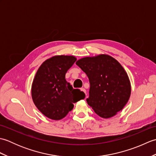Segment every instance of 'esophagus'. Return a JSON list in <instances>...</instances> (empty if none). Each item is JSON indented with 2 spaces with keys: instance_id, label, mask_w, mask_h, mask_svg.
Here are the masks:
<instances>
[{
  "instance_id": "esophagus-1",
  "label": "esophagus",
  "mask_w": 156,
  "mask_h": 156,
  "mask_svg": "<svg viewBox=\"0 0 156 156\" xmlns=\"http://www.w3.org/2000/svg\"><path fill=\"white\" fill-rule=\"evenodd\" d=\"M80 90L81 91H82V92H84V93H85L86 94V90H85V89L84 88H80Z\"/></svg>"
}]
</instances>
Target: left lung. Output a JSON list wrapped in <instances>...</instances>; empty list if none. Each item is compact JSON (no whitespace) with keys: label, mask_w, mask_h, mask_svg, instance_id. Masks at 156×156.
<instances>
[{"label":"left lung","mask_w":156,"mask_h":156,"mask_svg":"<svg viewBox=\"0 0 156 156\" xmlns=\"http://www.w3.org/2000/svg\"><path fill=\"white\" fill-rule=\"evenodd\" d=\"M76 64L86 73L90 87L87 103L99 117H113L124 108L131 95L127 72L111 56L101 54L78 59Z\"/></svg>","instance_id":"left-lung-1"}]
</instances>
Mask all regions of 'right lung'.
I'll list each match as a JSON object with an SVG mask.
<instances>
[{
	"label": "right lung",
	"mask_w": 156,
	"mask_h": 156,
	"mask_svg": "<svg viewBox=\"0 0 156 156\" xmlns=\"http://www.w3.org/2000/svg\"><path fill=\"white\" fill-rule=\"evenodd\" d=\"M76 61L73 55H55L39 68L31 87L36 107L52 120H60L74 108V103L85 98L79 89H73L66 80V73Z\"/></svg>",
	"instance_id": "obj_1"
}]
</instances>
